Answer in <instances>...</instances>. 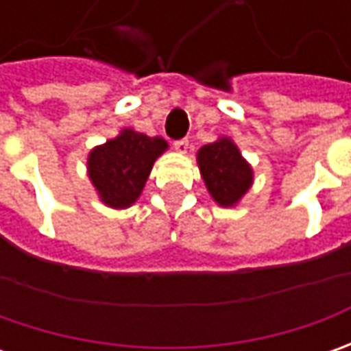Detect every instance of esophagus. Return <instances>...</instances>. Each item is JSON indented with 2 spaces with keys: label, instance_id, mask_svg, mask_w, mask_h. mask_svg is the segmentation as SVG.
I'll list each match as a JSON object with an SVG mask.
<instances>
[{
  "label": "esophagus",
  "instance_id": "1",
  "mask_svg": "<svg viewBox=\"0 0 351 351\" xmlns=\"http://www.w3.org/2000/svg\"><path fill=\"white\" fill-rule=\"evenodd\" d=\"M187 146H189V141L187 138H180V141L173 142V148L178 150V152H187Z\"/></svg>",
  "mask_w": 351,
  "mask_h": 351
}]
</instances>
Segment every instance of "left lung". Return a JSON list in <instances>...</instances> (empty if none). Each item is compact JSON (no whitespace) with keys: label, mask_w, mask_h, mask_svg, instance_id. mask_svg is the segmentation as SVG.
<instances>
[{"label":"left lung","mask_w":351,"mask_h":351,"mask_svg":"<svg viewBox=\"0 0 351 351\" xmlns=\"http://www.w3.org/2000/svg\"><path fill=\"white\" fill-rule=\"evenodd\" d=\"M197 162L209 193L223 207L238 203L252 185V168L228 138L205 144L197 154Z\"/></svg>","instance_id":"8db88e82"}]
</instances>
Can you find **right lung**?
I'll return each instance as SVG.
<instances>
[{
    "label": "right lung",
    "instance_id": "obj_1",
    "mask_svg": "<svg viewBox=\"0 0 351 351\" xmlns=\"http://www.w3.org/2000/svg\"><path fill=\"white\" fill-rule=\"evenodd\" d=\"M168 148L164 138L123 130L117 138L97 146L88 158L89 178L105 205L130 207L150 176L152 164Z\"/></svg>",
    "mask_w": 351,
    "mask_h": 351
}]
</instances>
